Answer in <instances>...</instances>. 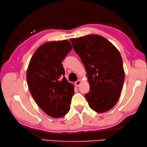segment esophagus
Listing matches in <instances>:
<instances>
[{"label":"esophagus","mask_w":147,"mask_h":147,"mask_svg":"<svg viewBox=\"0 0 147 147\" xmlns=\"http://www.w3.org/2000/svg\"><path fill=\"white\" fill-rule=\"evenodd\" d=\"M80 83H81V81L80 80H77V81L75 82V84H76V86H78V87L80 86Z\"/></svg>","instance_id":"obj_1"}]
</instances>
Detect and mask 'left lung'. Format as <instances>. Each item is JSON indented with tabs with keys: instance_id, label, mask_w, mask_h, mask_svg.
I'll return each instance as SVG.
<instances>
[{
	"instance_id": "8db88e82",
	"label": "left lung",
	"mask_w": 147,
	"mask_h": 147,
	"mask_svg": "<svg viewBox=\"0 0 147 147\" xmlns=\"http://www.w3.org/2000/svg\"><path fill=\"white\" fill-rule=\"evenodd\" d=\"M70 41L87 72L90 88L85 97L89 106L98 113L110 110L117 103L124 81L119 52L98 35L70 38Z\"/></svg>"
}]
</instances>
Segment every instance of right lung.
Returning a JSON list of instances; mask_svg holds the SVG:
<instances>
[{
    "instance_id": "right-lung-1",
    "label": "right lung",
    "mask_w": 147,
    "mask_h": 147,
    "mask_svg": "<svg viewBox=\"0 0 147 147\" xmlns=\"http://www.w3.org/2000/svg\"><path fill=\"white\" fill-rule=\"evenodd\" d=\"M69 41L44 43L29 62L27 82L34 99L48 115L63 117L69 112L74 87L65 77L62 61L72 50Z\"/></svg>"
}]
</instances>
